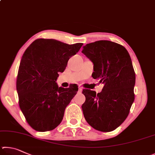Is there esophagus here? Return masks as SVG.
Wrapping results in <instances>:
<instances>
[{"instance_id":"34e87169","label":"esophagus","mask_w":155,"mask_h":155,"mask_svg":"<svg viewBox=\"0 0 155 155\" xmlns=\"http://www.w3.org/2000/svg\"><path fill=\"white\" fill-rule=\"evenodd\" d=\"M78 90H79V92L82 91V86H78Z\"/></svg>"}]
</instances>
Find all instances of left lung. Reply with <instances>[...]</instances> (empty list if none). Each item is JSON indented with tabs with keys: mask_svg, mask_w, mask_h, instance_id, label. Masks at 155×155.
Masks as SVG:
<instances>
[{
	"mask_svg": "<svg viewBox=\"0 0 155 155\" xmlns=\"http://www.w3.org/2000/svg\"><path fill=\"white\" fill-rule=\"evenodd\" d=\"M82 52L94 64L92 77L104 84L97 94L83 90L84 116L94 129L114 131L125 120L135 99V73L131 57L123 45L107 40L86 44Z\"/></svg>",
	"mask_w": 155,
	"mask_h": 155,
	"instance_id": "1",
	"label": "left lung"
}]
</instances>
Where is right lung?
I'll use <instances>...</instances> for the list:
<instances>
[{
  "mask_svg": "<svg viewBox=\"0 0 155 155\" xmlns=\"http://www.w3.org/2000/svg\"><path fill=\"white\" fill-rule=\"evenodd\" d=\"M82 43L69 45L55 39H38L24 51L16 82L19 105L27 123L37 131H51L63 118L65 108L78 91V86L58 87V73L78 52Z\"/></svg>",
  "mask_w": 155,
  "mask_h": 155,
  "instance_id": "right-lung-1",
  "label": "right lung"
}]
</instances>
